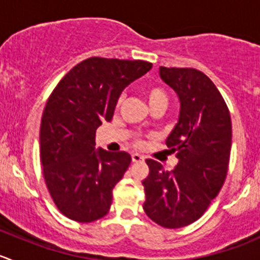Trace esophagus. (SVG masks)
<instances>
[{"mask_svg":"<svg viewBox=\"0 0 260 260\" xmlns=\"http://www.w3.org/2000/svg\"><path fill=\"white\" fill-rule=\"evenodd\" d=\"M132 161L133 162H143L145 161V156H142V154H138V153H133L132 154Z\"/></svg>","mask_w":260,"mask_h":260,"instance_id":"obj_1","label":"esophagus"}]
</instances>
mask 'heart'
I'll list each match as a JSON object with an SVG mask.
<instances>
[{
	"mask_svg": "<svg viewBox=\"0 0 260 260\" xmlns=\"http://www.w3.org/2000/svg\"><path fill=\"white\" fill-rule=\"evenodd\" d=\"M146 98L147 102H148L149 107H153L157 106V104H164V106H167V94L166 91L164 90L162 88L159 86H148L146 89Z\"/></svg>",
	"mask_w": 260,
	"mask_h": 260,
	"instance_id": "heart-1",
	"label": "heart"
}]
</instances>
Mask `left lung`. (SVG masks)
<instances>
[{"label": "left lung", "mask_w": 260, "mask_h": 260, "mask_svg": "<svg viewBox=\"0 0 260 260\" xmlns=\"http://www.w3.org/2000/svg\"><path fill=\"white\" fill-rule=\"evenodd\" d=\"M159 77L180 101L179 120L166 140L179 164L166 171L159 162L146 159L143 210L161 226L177 229L201 217L224 185L232 119L220 91L200 70L159 67Z\"/></svg>", "instance_id": "left-lung-1"}]
</instances>
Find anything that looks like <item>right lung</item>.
I'll return each mask as SVG.
<instances>
[{
    "instance_id": "right-lung-1",
    "label": "right lung",
    "mask_w": 260,
    "mask_h": 260,
    "mask_svg": "<svg viewBox=\"0 0 260 260\" xmlns=\"http://www.w3.org/2000/svg\"><path fill=\"white\" fill-rule=\"evenodd\" d=\"M152 64L89 57L49 96L40 127V157L49 192L61 214L79 222L101 219L129 166V153L95 148V132L113 118L122 91Z\"/></svg>"
}]
</instances>
